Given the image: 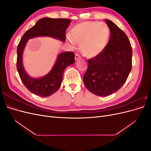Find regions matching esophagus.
I'll list each match as a JSON object with an SVG mask.
<instances>
[{
    "mask_svg": "<svg viewBox=\"0 0 151 151\" xmlns=\"http://www.w3.org/2000/svg\"><path fill=\"white\" fill-rule=\"evenodd\" d=\"M79 58H81V56L79 55V54L76 53V55H75V60H78V59H79Z\"/></svg>",
    "mask_w": 151,
    "mask_h": 151,
    "instance_id": "esophagus-1",
    "label": "esophagus"
}]
</instances>
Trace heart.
<instances>
[{
    "mask_svg": "<svg viewBox=\"0 0 151 151\" xmlns=\"http://www.w3.org/2000/svg\"><path fill=\"white\" fill-rule=\"evenodd\" d=\"M109 35V27L104 22H82L71 29L70 36L72 40H68V42L71 45H74V41L80 45L81 52L84 57L93 58L106 48Z\"/></svg>",
    "mask_w": 151,
    "mask_h": 151,
    "instance_id": "obj_1",
    "label": "heart"
}]
</instances>
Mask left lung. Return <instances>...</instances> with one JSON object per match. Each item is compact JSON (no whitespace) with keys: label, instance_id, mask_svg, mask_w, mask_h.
Masks as SVG:
<instances>
[{"label":"left lung","instance_id":"obj_1","mask_svg":"<svg viewBox=\"0 0 151 151\" xmlns=\"http://www.w3.org/2000/svg\"><path fill=\"white\" fill-rule=\"evenodd\" d=\"M105 21L110 29L106 48L98 56L88 60L83 82L90 92L107 96L119 90L132 69V50L126 34L109 19Z\"/></svg>","mask_w":151,"mask_h":151}]
</instances>
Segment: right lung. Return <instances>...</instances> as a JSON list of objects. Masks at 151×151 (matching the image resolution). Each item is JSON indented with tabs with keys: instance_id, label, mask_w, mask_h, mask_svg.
<instances>
[{
	"instance_id": "1",
	"label": "right lung",
	"mask_w": 151,
	"mask_h": 151,
	"mask_svg": "<svg viewBox=\"0 0 151 151\" xmlns=\"http://www.w3.org/2000/svg\"><path fill=\"white\" fill-rule=\"evenodd\" d=\"M71 20L44 17L22 36L17 48V69L22 83L30 92L41 97L50 96L60 88L65 68L74 63V53L62 52L57 55L53 68L47 74L34 78L25 70L22 63V55L29 39L40 36H47L62 42H65V31Z\"/></svg>"
}]
</instances>
